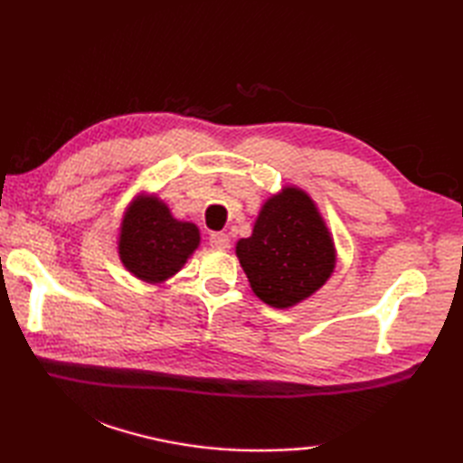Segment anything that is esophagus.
Returning a JSON list of instances; mask_svg holds the SVG:
<instances>
[{
	"label": "esophagus",
	"mask_w": 463,
	"mask_h": 463,
	"mask_svg": "<svg viewBox=\"0 0 463 463\" xmlns=\"http://www.w3.org/2000/svg\"><path fill=\"white\" fill-rule=\"evenodd\" d=\"M209 244H211L213 249H216V250H226V249L231 247V239L226 237L224 232H211Z\"/></svg>",
	"instance_id": "34e87169"
}]
</instances>
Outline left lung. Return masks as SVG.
<instances>
[{
  "instance_id": "8db88e82",
  "label": "left lung",
  "mask_w": 463,
  "mask_h": 463,
  "mask_svg": "<svg viewBox=\"0 0 463 463\" xmlns=\"http://www.w3.org/2000/svg\"><path fill=\"white\" fill-rule=\"evenodd\" d=\"M252 292L288 310L310 298L336 269V244L312 196L284 184L262 203L249 239L234 247Z\"/></svg>"
}]
</instances>
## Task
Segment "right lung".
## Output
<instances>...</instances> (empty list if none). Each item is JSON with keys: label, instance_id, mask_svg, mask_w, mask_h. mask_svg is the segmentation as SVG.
Wrapping results in <instances>:
<instances>
[{"label": "right lung", "instance_id": "right-lung-1", "mask_svg": "<svg viewBox=\"0 0 463 463\" xmlns=\"http://www.w3.org/2000/svg\"><path fill=\"white\" fill-rule=\"evenodd\" d=\"M199 244V226L175 219L169 204L149 193L133 196L117 234L121 264L146 284H163L173 279Z\"/></svg>", "mask_w": 463, "mask_h": 463}]
</instances>
